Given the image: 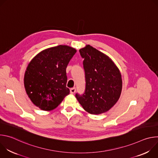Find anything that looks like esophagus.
<instances>
[{
	"mask_svg": "<svg viewBox=\"0 0 158 158\" xmlns=\"http://www.w3.org/2000/svg\"><path fill=\"white\" fill-rule=\"evenodd\" d=\"M76 89L75 87L71 88V89H70V93H71V94H74V93H76Z\"/></svg>",
	"mask_w": 158,
	"mask_h": 158,
	"instance_id": "34e87169",
	"label": "esophagus"
}]
</instances>
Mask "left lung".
Returning <instances> with one entry per match:
<instances>
[{"mask_svg":"<svg viewBox=\"0 0 158 158\" xmlns=\"http://www.w3.org/2000/svg\"><path fill=\"white\" fill-rule=\"evenodd\" d=\"M84 58L85 90L76 94L83 109L91 114L108 111L119 100L123 87L121 74L109 56L90 45L79 50Z\"/></svg>","mask_w":158,"mask_h":158,"instance_id":"1","label":"left lung"}]
</instances>
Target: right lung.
Returning <instances> with one entry per match:
<instances>
[{
    "label": "right lung",
    "mask_w": 158,
    "mask_h": 158,
    "mask_svg": "<svg viewBox=\"0 0 158 158\" xmlns=\"http://www.w3.org/2000/svg\"><path fill=\"white\" fill-rule=\"evenodd\" d=\"M76 52L72 47L59 45L42 51L31 60L24 84L35 106L43 110H53L69 94L66 67Z\"/></svg>",
    "instance_id": "right-lung-1"
}]
</instances>
